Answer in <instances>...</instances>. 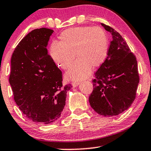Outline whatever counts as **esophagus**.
Instances as JSON below:
<instances>
[{
    "mask_svg": "<svg viewBox=\"0 0 151 151\" xmlns=\"http://www.w3.org/2000/svg\"><path fill=\"white\" fill-rule=\"evenodd\" d=\"M79 84H80L79 82H73V83H72V86H73V88L76 87V86L79 85Z\"/></svg>",
    "mask_w": 151,
    "mask_h": 151,
    "instance_id": "obj_1",
    "label": "esophagus"
}]
</instances>
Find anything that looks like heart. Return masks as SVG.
<instances>
[{
	"mask_svg": "<svg viewBox=\"0 0 151 151\" xmlns=\"http://www.w3.org/2000/svg\"><path fill=\"white\" fill-rule=\"evenodd\" d=\"M61 42L54 41L50 47L53 61L63 69L71 67L76 57L78 60L67 73L71 80H80L87 78L91 67H98L104 63L109 49L108 37L101 27H79L64 31Z\"/></svg>",
	"mask_w": 151,
	"mask_h": 151,
	"instance_id": "b5f03b06",
	"label": "heart"
}]
</instances>
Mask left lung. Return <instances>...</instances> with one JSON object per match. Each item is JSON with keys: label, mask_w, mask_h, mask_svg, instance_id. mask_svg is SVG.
Instances as JSON below:
<instances>
[{"label": "left lung", "mask_w": 151, "mask_h": 151, "mask_svg": "<svg viewBox=\"0 0 151 151\" xmlns=\"http://www.w3.org/2000/svg\"><path fill=\"white\" fill-rule=\"evenodd\" d=\"M112 35L107 57L95 73L93 90L89 103L104 117H112L127 110L135 100L139 82L137 62L127 43L114 29L101 23Z\"/></svg>", "instance_id": "1"}]
</instances>
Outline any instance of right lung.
Here are the masks:
<instances>
[{
    "label": "right lung",
    "instance_id": "add662e5",
    "mask_svg": "<svg viewBox=\"0 0 151 151\" xmlns=\"http://www.w3.org/2000/svg\"><path fill=\"white\" fill-rule=\"evenodd\" d=\"M53 31L36 29L14 49L9 84L22 113L35 122L52 123L60 117L71 84L63 85V74L48 54L47 46Z\"/></svg>",
    "mask_w": 151,
    "mask_h": 151
}]
</instances>
